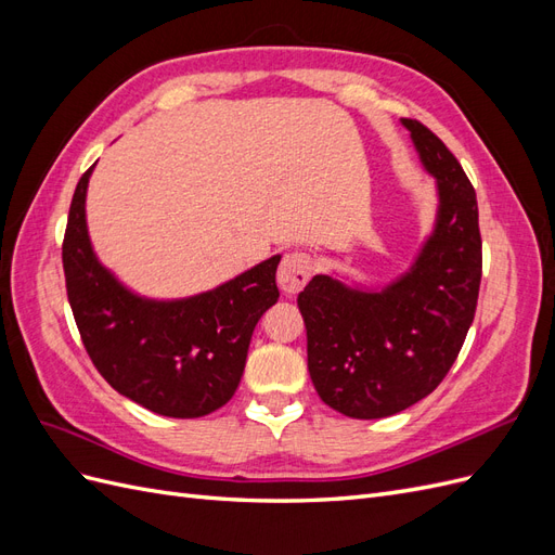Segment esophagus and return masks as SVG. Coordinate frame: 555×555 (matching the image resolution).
Instances as JSON below:
<instances>
[{"label": "esophagus", "mask_w": 555, "mask_h": 555, "mask_svg": "<svg viewBox=\"0 0 555 555\" xmlns=\"http://www.w3.org/2000/svg\"><path fill=\"white\" fill-rule=\"evenodd\" d=\"M314 271V261L306 251H292L282 259L278 268V282L284 294H298L306 287L310 275Z\"/></svg>", "instance_id": "34e87169"}]
</instances>
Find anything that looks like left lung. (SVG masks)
<instances>
[{
  "label": "left lung",
  "mask_w": 555,
  "mask_h": 555,
  "mask_svg": "<svg viewBox=\"0 0 555 555\" xmlns=\"http://www.w3.org/2000/svg\"><path fill=\"white\" fill-rule=\"evenodd\" d=\"M402 125L440 194L438 222L422 255L382 292L314 275L298 294L314 389L351 418L391 416L438 389L479 298L481 233L473 182L426 125L410 117Z\"/></svg>",
  "instance_id": "obj_1"
}]
</instances>
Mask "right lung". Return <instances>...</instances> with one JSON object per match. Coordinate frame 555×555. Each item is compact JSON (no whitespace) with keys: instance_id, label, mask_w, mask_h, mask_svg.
<instances>
[{"instance_id":"right-lung-1","label":"right lung","mask_w":555,"mask_h":555,"mask_svg":"<svg viewBox=\"0 0 555 555\" xmlns=\"http://www.w3.org/2000/svg\"><path fill=\"white\" fill-rule=\"evenodd\" d=\"M92 169L76 184L62 266L80 340L94 367L117 393L155 414L196 418L220 410L238 389L251 331L280 298V257L192 298L150 300L131 294L96 261L90 245L86 194Z\"/></svg>"}]
</instances>
